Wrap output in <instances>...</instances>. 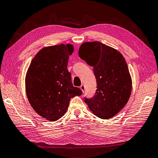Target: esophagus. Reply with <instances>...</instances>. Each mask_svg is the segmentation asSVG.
<instances>
[{
    "label": "esophagus",
    "instance_id": "esophagus-1",
    "mask_svg": "<svg viewBox=\"0 0 158 158\" xmlns=\"http://www.w3.org/2000/svg\"><path fill=\"white\" fill-rule=\"evenodd\" d=\"M80 89H81V91H82V92L84 93V90H85V86H84V85L81 84V85H80Z\"/></svg>",
    "mask_w": 158,
    "mask_h": 158
}]
</instances>
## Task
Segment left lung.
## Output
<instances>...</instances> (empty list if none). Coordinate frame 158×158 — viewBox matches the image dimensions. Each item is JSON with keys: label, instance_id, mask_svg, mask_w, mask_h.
<instances>
[{"label": "left lung", "instance_id": "obj_1", "mask_svg": "<svg viewBox=\"0 0 158 158\" xmlns=\"http://www.w3.org/2000/svg\"><path fill=\"white\" fill-rule=\"evenodd\" d=\"M80 58L93 67L97 81L94 97L84 100L94 115L102 119L114 117L127 104L132 80L123 56L115 48L99 41L81 45Z\"/></svg>", "mask_w": 158, "mask_h": 158}]
</instances>
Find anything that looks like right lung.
<instances>
[{
    "mask_svg": "<svg viewBox=\"0 0 158 158\" xmlns=\"http://www.w3.org/2000/svg\"><path fill=\"white\" fill-rule=\"evenodd\" d=\"M71 44L43 47L31 60L25 77L28 102L37 114L56 121L66 113L71 98L82 91L74 87L67 70Z\"/></svg>",
    "mask_w": 158,
    "mask_h": 158,
    "instance_id": "add662e5",
    "label": "right lung"
}]
</instances>
